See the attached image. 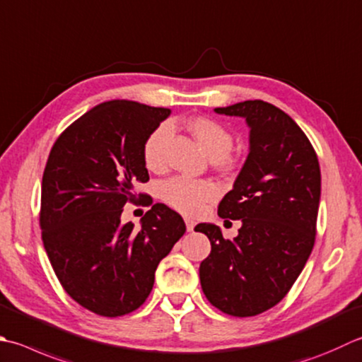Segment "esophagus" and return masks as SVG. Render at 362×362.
<instances>
[{"label":"esophagus","mask_w":362,"mask_h":362,"mask_svg":"<svg viewBox=\"0 0 362 362\" xmlns=\"http://www.w3.org/2000/svg\"><path fill=\"white\" fill-rule=\"evenodd\" d=\"M185 224H187V230H188V232H193V229H194V226H196V223L193 221V219H189V218H185Z\"/></svg>","instance_id":"obj_1"}]
</instances>
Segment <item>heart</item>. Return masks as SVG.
Returning <instances> with one entry per match:
<instances>
[{"label":"heart","mask_w":362,"mask_h":362,"mask_svg":"<svg viewBox=\"0 0 362 362\" xmlns=\"http://www.w3.org/2000/svg\"><path fill=\"white\" fill-rule=\"evenodd\" d=\"M188 130L201 144L209 157L219 160L228 157L233 147V134L228 127L210 117H194L187 124ZM173 136V125L169 122L160 124L148 134L144 147L143 158L151 171H160L166 163V147ZM218 189L209 180L189 179L177 175L165 180L160 185V196L169 207L185 215H197L204 205L214 201Z\"/></svg>","instance_id":"1"}]
</instances>
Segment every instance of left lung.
Masks as SVG:
<instances>
[{
	"label": "left lung",
	"instance_id": "left-lung-1",
	"mask_svg": "<svg viewBox=\"0 0 362 362\" xmlns=\"http://www.w3.org/2000/svg\"><path fill=\"white\" fill-rule=\"evenodd\" d=\"M215 112L246 120L250 153L218 205L219 216L242 221L238 235L226 240L215 224L196 226L211 245L201 286L224 314L252 317L284 298L313 252L320 166L306 134L274 105L246 100Z\"/></svg>",
	"mask_w": 362,
	"mask_h": 362
}]
</instances>
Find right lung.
Here are the masks:
<instances>
[{
	"mask_svg": "<svg viewBox=\"0 0 362 362\" xmlns=\"http://www.w3.org/2000/svg\"><path fill=\"white\" fill-rule=\"evenodd\" d=\"M171 110L110 100L56 139L42 177V242L64 290L90 313H133L152 292L155 270L185 233L182 216L153 204L141 228L120 223L127 202L144 201L143 147Z\"/></svg>",
	"mask_w": 362,
	"mask_h": 362,
	"instance_id": "add662e5",
	"label": "right lung"
}]
</instances>
